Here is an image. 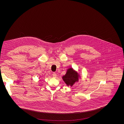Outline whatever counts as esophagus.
I'll list each match as a JSON object with an SVG mask.
<instances>
[{
  "label": "esophagus",
  "instance_id": "esophagus-1",
  "mask_svg": "<svg viewBox=\"0 0 124 124\" xmlns=\"http://www.w3.org/2000/svg\"><path fill=\"white\" fill-rule=\"evenodd\" d=\"M52 76H53V77H54V78H56V77H57V75H56V73H53V74H52Z\"/></svg>",
  "mask_w": 124,
  "mask_h": 124
}]
</instances>
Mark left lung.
Masks as SVG:
<instances>
[{"instance_id": "left-lung-1", "label": "left lung", "mask_w": 124, "mask_h": 124, "mask_svg": "<svg viewBox=\"0 0 124 124\" xmlns=\"http://www.w3.org/2000/svg\"><path fill=\"white\" fill-rule=\"evenodd\" d=\"M79 77L78 74L73 68H70L67 70L66 74L63 76L62 78L67 85L72 86L76 82H78Z\"/></svg>"}]
</instances>
